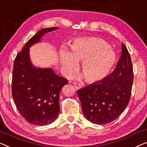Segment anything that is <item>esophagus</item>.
Instances as JSON below:
<instances>
[{"label": "esophagus", "instance_id": "esophagus-1", "mask_svg": "<svg viewBox=\"0 0 147 147\" xmlns=\"http://www.w3.org/2000/svg\"><path fill=\"white\" fill-rule=\"evenodd\" d=\"M74 86L75 87L76 89H80L82 86H81V85L80 84H78V83H74Z\"/></svg>", "mask_w": 147, "mask_h": 147}]
</instances>
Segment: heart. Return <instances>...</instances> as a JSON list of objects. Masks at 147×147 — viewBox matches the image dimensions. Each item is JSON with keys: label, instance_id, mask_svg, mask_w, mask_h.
Instances as JSON below:
<instances>
[{"label": "heart", "instance_id": "heart-1", "mask_svg": "<svg viewBox=\"0 0 147 147\" xmlns=\"http://www.w3.org/2000/svg\"><path fill=\"white\" fill-rule=\"evenodd\" d=\"M60 61L67 77L72 76L78 69V63L82 61L80 69L86 80L99 82L104 80L113 69L116 54L102 39L93 37L78 38L71 43L70 51L61 47Z\"/></svg>", "mask_w": 147, "mask_h": 147}]
</instances>
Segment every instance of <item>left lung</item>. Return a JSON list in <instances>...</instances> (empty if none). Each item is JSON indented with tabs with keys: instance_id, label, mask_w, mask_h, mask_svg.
<instances>
[{
	"instance_id": "1",
	"label": "left lung",
	"mask_w": 147,
	"mask_h": 147,
	"mask_svg": "<svg viewBox=\"0 0 147 147\" xmlns=\"http://www.w3.org/2000/svg\"><path fill=\"white\" fill-rule=\"evenodd\" d=\"M133 82L130 55L123 43L114 71L104 80L77 90L82 112L94 124L109 123L121 114L129 102Z\"/></svg>"
}]
</instances>
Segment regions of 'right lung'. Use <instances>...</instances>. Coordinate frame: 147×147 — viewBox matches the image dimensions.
I'll list each match as a JSON object with an SVG mask.
<instances>
[{
  "label": "right lung",
  "instance_id": "right-lung-1",
  "mask_svg": "<svg viewBox=\"0 0 147 147\" xmlns=\"http://www.w3.org/2000/svg\"><path fill=\"white\" fill-rule=\"evenodd\" d=\"M57 29L39 30L26 43L14 62L12 98L21 115L34 125H47L57 118L60 92L68 80L56 74L51 68L34 67L30 60V47L39 42L44 34Z\"/></svg>",
  "mask_w": 147,
  "mask_h": 147
}]
</instances>
